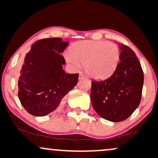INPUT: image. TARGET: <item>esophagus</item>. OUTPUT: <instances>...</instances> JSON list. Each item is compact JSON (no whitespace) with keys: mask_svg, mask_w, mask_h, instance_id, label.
I'll return each mask as SVG.
<instances>
[{"mask_svg":"<svg viewBox=\"0 0 158 158\" xmlns=\"http://www.w3.org/2000/svg\"><path fill=\"white\" fill-rule=\"evenodd\" d=\"M84 77H85L84 74H83L82 73H79V78H80V79H81V78H84Z\"/></svg>","mask_w":158,"mask_h":158,"instance_id":"esophagus-1","label":"esophagus"}]
</instances>
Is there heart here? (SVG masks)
Segmentation results:
<instances>
[{
  "instance_id": "obj_1",
  "label": "heart",
  "mask_w": 158,
  "mask_h": 158,
  "mask_svg": "<svg viewBox=\"0 0 158 158\" xmlns=\"http://www.w3.org/2000/svg\"><path fill=\"white\" fill-rule=\"evenodd\" d=\"M71 66L79 68L84 64L85 70L94 79L110 77L118 66L120 50L111 41L83 40L73 44L64 55Z\"/></svg>"
}]
</instances>
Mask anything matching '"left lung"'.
I'll return each instance as SVG.
<instances>
[{"mask_svg": "<svg viewBox=\"0 0 158 158\" xmlns=\"http://www.w3.org/2000/svg\"><path fill=\"white\" fill-rule=\"evenodd\" d=\"M119 63L109 78L92 81L90 99L96 112L107 120L120 122L139 106L144 76L135 52L121 43Z\"/></svg>", "mask_w": 158, "mask_h": 158, "instance_id": "obj_1", "label": "left lung"}]
</instances>
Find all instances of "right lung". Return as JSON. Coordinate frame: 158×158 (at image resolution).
I'll return each instance as SVG.
<instances>
[{
	"mask_svg": "<svg viewBox=\"0 0 158 158\" xmlns=\"http://www.w3.org/2000/svg\"><path fill=\"white\" fill-rule=\"evenodd\" d=\"M68 42L61 38L36 41L24 59L20 73L19 98L24 109L37 117L46 116L77 84L79 73H65L61 55Z\"/></svg>",
	"mask_w": 158,
	"mask_h": 158,
	"instance_id": "add662e5",
	"label": "right lung"
}]
</instances>
